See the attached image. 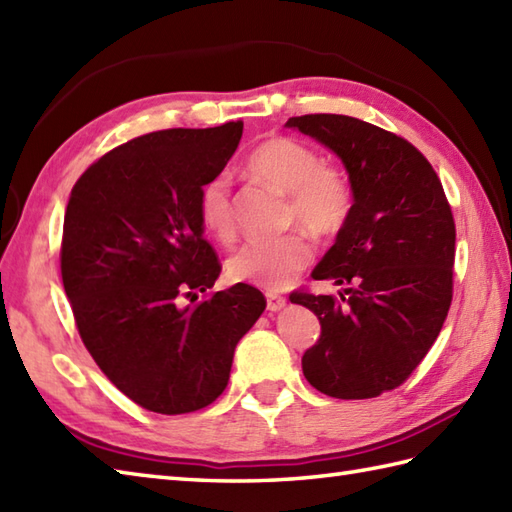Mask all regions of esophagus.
I'll use <instances>...</instances> for the list:
<instances>
[{"instance_id":"1","label":"esophagus","mask_w":512,"mask_h":512,"mask_svg":"<svg viewBox=\"0 0 512 512\" xmlns=\"http://www.w3.org/2000/svg\"><path fill=\"white\" fill-rule=\"evenodd\" d=\"M266 308L270 310V312H279V310H284L286 308V297H281V295H275V292H268L266 295Z\"/></svg>"}]
</instances>
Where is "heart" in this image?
Listing matches in <instances>:
<instances>
[{
  "instance_id": "b5f03b06",
  "label": "heart",
  "mask_w": 512,
  "mask_h": 512,
  "mask_svg": "<svg viewBox=\"0 0 512 512\" xmlns=\"http://www.w3.org/2000/svg\"><path fill=\"white\" fill-rule=\"evenodd\" d=\"M246 171L288 195L286 220L314 237H332L350 220L352 189L339 169L325 165L312 147L295 138L273 136L246 158ZM198 217L206 233L228 244L235 237L231 182L220 173L206 180L198 195ZM314 257L310 239L290 233L279 239L248 242L228 259L226 275L233 284L284 290Z\"/></svg>"
}]
</instances>
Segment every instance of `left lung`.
<instances>
[{
  "mask_svg": "<svg viewBox=\"0 0 512 512\" xmlns=\"http://www.w3.org/2000/svg\"><path fill=\"white\" fill-rule=\"evenodd\" d=\"M341 158L352 187L350 220L312 270L345 286L292 292L317 314L321 336L303 354L308 383L343 400L396 389L431 350L453 297L455 224L438 173L391 132L341 114L288 118Z\"/></svg>",
  "mask_w": 512,
  "mask_h": 512,
  "instance_id": "1",
  "label": "left lung"
}]
</instances>
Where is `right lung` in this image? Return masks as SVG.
<instances>
[{
  "label": "right lung",
  "mask_w": 512,
  "mask_h": 512,
  "mask_svg": "<svg viewBox=\"0 0 512 512\" xmlns=\"http://www.w3.org/2000/svg\"><path fill=\"white\" fill-rule=\"evenodd\" d=\"M242 129L237 121L134 138L96 160L70 193L61 277L76 328L101 372L149 411L211 405L239 339L266 308L248 284L190 306L222 270L198 195L231 160Z\"/></svg>",
  "instance_id": "obj_1"
}]
</instances>
